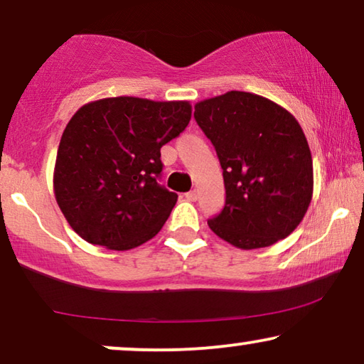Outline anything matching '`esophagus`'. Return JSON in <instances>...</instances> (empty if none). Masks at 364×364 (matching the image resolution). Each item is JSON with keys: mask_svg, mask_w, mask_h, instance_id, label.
<instances>
[{"mask_svg": "<svg viewBox=\"0 0 364 364\" xmlns=\"http://www.w3.org/2000/svg\"><path fill=\"white\" fill-rule=\"evenodd\" d=\"M186 198L188 202H196L197 198H198V196H197V191H191V192H187L186 193Z\"/></svg>", "mask_w": 364, "mask_h": 364, "instance_id": "esophagus-1", "label": "esophagus"}]
</instances>
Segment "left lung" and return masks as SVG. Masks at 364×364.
Listing matches in <instances>:
<instances>
[{"label": "left lung", "mask_w": 364, "mask_h": 364, "mask_svg": "<svg viewBox=\"0 0 364 364\" xmlns=\"http://www.w3.org/2000/svg\"><path fill=\"white\" fill-rule=\"evenodd\" d=\"M193 117L215 147L225 207L210 230L242 250L287 238L313 196V161L303 129L258 94L230 91L196 104Z\"/></svg>", "instance_id": "1"}]
</instances>
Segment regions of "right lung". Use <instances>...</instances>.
<instances>
[{
  "label": "right lung",
  "mask_w": 364,
  "mask_h": 364,
  "mask_svg": "<svg viewBox=\"0 0 364 364\" xmlns=\"http://www.w3.org/2000/svg\"><path fill=\"white\" fill-rule=\"evenodd\" d=\"M191 117L188 101L131 96L87 102L74 114L59 142L53 186L79 237L124 252L157 235L177 202L157 182L161 147Z\"/></svg>",
  "instance_id": "right-lung-1"
}]
</instances>
